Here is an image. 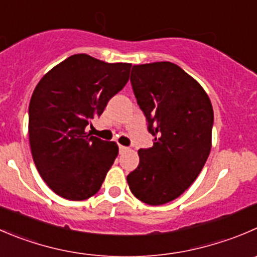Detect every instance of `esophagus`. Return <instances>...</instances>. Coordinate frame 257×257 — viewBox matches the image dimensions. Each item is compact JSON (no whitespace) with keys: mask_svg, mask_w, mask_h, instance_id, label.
Here are the masks:
<instances>
[{"mask_svg":"<svg viewBox=\"0 0 257 257\" xmlns=\"http://www.w3.org/2000/svg\"><path fill=\"white\" fill-rule=\"evenodd\" d=\"M128 151H129L128 147H124L119 144V152H120V153H124V152H128Z\"/></svg>","mask_w":257,"mask_h":257,"instance_id":"1","label":"esophagus"}]
</instances>
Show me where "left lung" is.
I'll use <instances>...</instances> for the list:
<instances>
[{
    "mask_svg": "<svg viewBox=\"0 0 257 257\" xmlns=\"http://www.w3.org/2000/svg\"><path fill=\"white\" fill-rule=\"evenodd\" d=\"M131 83L154 142L152 148L139 149V164L126 181L142 202L164 205L195 182L207 161L212 104L202 86L173 62L134 65Z\"/></svg>",
    "mask_w": 257,
    "mask_h": 257,
    "instance_id": "obj_1",
    "label": "left lung"
}]
</instances>
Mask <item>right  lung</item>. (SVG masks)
Here are the masks:
<instances>
[{"mask_svg":"<svg viewBox=\"0 0 257 257\" xmlns=\"http://www.w3.org/2000/svg\"><path fill=\"white\" fill-rule=\"evenodd\" d=\"M132 64L86 54L68 57L39 81L29 106V138L41 178L60 197L88 200L100 189L118 156L115 142L86 133L125 86Z\"/></svg>","mask_w":257,"mask_h":257,"instance_id":"right-lung-1","label":"right lung"}]
</instances>
